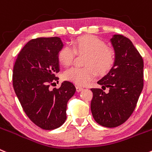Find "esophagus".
I'll return each mask as SVG.
<instances>
[{
	"mask_svg": "<svg viewBox=\"0 0 152 152\" xmlns=\"http://www.w3.org/2000/svg\"><path fill=\"white\" fill-rule=\"evenodd\" d=\"M76 91H77V92H79V91H81L83 90V88L80 87V86H76Z\"/></svg>",
	"mask_w": 152,
	"mask_h": 152,
	"instance_id": "esophagus-1",
	"label": "esophagus"
}]
</instances>
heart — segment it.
Segmentation results:
<instances>
[{"label":"heart","mask_w":152,"mask_h":152,"mask_svg":"<svg viewBox=\"0 0 152 152\" xmlns=\"http://www.w3.org/2000/svg\"><path fill=\"white\" fill-rule=\"evenodd\" d=\"M76 55H86L84 61L86 67H72L64 73L66 80L77 86H84L98 76L108 73L115 61L114 50L106 46V42L93 35H86L76 38L73 47L64 45L58 53L59 62L68 66L75 60Z\"/></svg>","instance_id":"heart-1"}]
</instances>
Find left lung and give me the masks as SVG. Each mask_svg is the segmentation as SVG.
<instances>
[{
  "mask_svg": "<svg viewBox=\"0 0 152 152\" xmlns=\"http://www.w3.org/2000/svg\"><path fill=\"white\" fill-rule=\"evenodd\" d=\"M115 61L108 74L97 82L100 88H91L92 115L97 123L115 127L125 122L134 113L143 88V59L126 37L115 34L111 39Z\"/></svg>",
  "mask_w": 152,
  "mask_h": 152,
  "instance_id": "8db88e82",
  "label": "left lung"
}]
</instances>
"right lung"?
Returning a JSON list of instances; mask_svg holds the SVG:
<instances>
[{
  "label": "right lung",
  "mask_w": 152,
  "mask_h": 152,
  "mask_svg": "<svg viewBox=\"0 0 152 152\" xmlns=\"http://www.w3.org/2000/svg\"><path fill=\"white\" fill-rule=\"evenodd\" d=\"M63 46L58 37L32 39L17 56L12 71V86L24 112L43 130H54L64 123L66 105L76 92L68 81L58 88L49 89L58 78V53Z\"/></svg>",
  "instance_id": "1"
}]
</instances>
